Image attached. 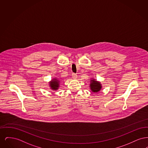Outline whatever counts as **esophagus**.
Wrapping results in <instances>:
<instances>
[{"label":"esophagus","mask_w":148,"mask_h":148,"mask_svg":"<svg viewBox=\"0 0 148 148\" xmlns=\"http://www.w3.org/2000/svg\"><path fill=\"white\" fill-rule=\"evenodd\" d=\"M72 77L74 79H76L77 77V75L75 73H73V74H72Z\"/></svg>","instance_id":"esophagus-1"}]
</instances>
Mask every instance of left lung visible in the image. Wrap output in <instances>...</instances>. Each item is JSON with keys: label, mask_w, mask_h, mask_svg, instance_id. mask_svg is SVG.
<instances>
[{"label": "left lung", "mask_w": 148, "mask_h": 148, "mask_svg": "<svg viewBox=\"0 0 148 148\" xmlns=\"http://www.w3.org/2000/svg\"><path fill=\"white\" fill-rule=\"evenodd\" d=\"M90 88L93 92H98L101 89L102 86L101 83L95 80L94 79H92L90 80Z\"/></svg>", "instance_id": "left-lung-1"}]
</instances>
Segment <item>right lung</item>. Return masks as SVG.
Instances as JSON below:
<instances>
[{
	"label": "right lung",
	"mask_w": 148,
	"mask_h": 148,
	"mask_svg": "<svg viewBox=\"0 0 148 148\" xmlns=\"http://www.w3.org/2000/svg\"><path fill=\"white\" fill-rule=\"evenodd\" d=\"M60 81L58 79L53 78L49 82V86L53 90H56L59 87Z\"/></svg>",
	"instance_id": "obj_1"
}]
</instances>
